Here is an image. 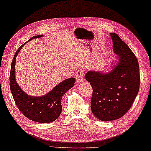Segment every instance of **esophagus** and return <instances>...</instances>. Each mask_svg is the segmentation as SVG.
Masks as SVG:
<instances>
[{
  "label": "esophagus",
  "instance_id": "1",
  "mask_svg": "<svg viewBox=\"0 0 151 151\" xmlns=\"http://www.w3.org/2000/svg\"><path fill=\"white\" fill-rule=\"evenodd\" d=\"M84 72H83V70H79L76 72L75 74V79L77 80V82H81L83 81V77H84Z\"/></svg>",
  "mask_w": 151,
  "mask_h": 151
}]
</instances>
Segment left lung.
Here are the masks:
<instances>
[{
	"mask_svg": "<svg viewBox=\"0 0 151 151\" xmlns=\"http://www.w3.org/2000/svg\"><path fill=\"white\" fill-rule=\"evenodd\" d=\"M110 35L119 63L110 72L89 71L85 76L93 88L91 111L102 121H114L125 115L132 105L140 85L137 57L117 34Z\"/></svg>",
	"mask_w": 151,
	"mask_h": 151,
	"instance_id": "left-lung-1",
	"label": "left lung"
}]
</instances>
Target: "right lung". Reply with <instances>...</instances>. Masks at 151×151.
Here are the masks:
<instances>
[{"mask_svg": "<svg viewBox=\"0 0 151 151\" xmlns=\"http://www.w3.org/2000/svg\"><path fill=\"white\" fill-rule=\"evenodd\" d=\"M42 36L40 35L33 36L28 41L34 38L41 37ZM24 45L17 49L12 61L9 74L11 93L17 106L26 118L37 123H51L56 121L61 113L63 95L74 86L75 79L72 77L64 80L50 92L42 97H33L26 94L17 84L14 73L16 57Z\"/></svg>", "mask_w": 151, "mask_h": 151, "instance_id": "right-lung-1", "label": "right lung"}]
</instances>
